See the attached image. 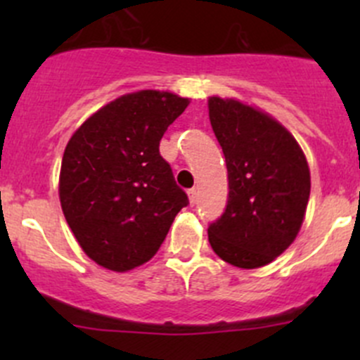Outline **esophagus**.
<instances>
[{"mask_svg":"<svg viewBox=\"0 0 360 360\" xmlns=\"http://www.w3.org/2000/svg\"><path fill=\"white\" fill-rule=\"evenodd\" d=\"M188 198H190L191 205H195V203H197V190H195V188L188 190Z\"/></svg>","mask_w":360,"mask_h":360,"instance_id":"obj_1","label":"esophagus"}]
</instances>
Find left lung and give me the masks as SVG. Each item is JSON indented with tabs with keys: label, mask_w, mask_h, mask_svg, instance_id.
Instances as JSON below:
<instances>
[{
	"label": "left lung",
	"mask_w": 360,
	"mask_h": 360,
	"mask_svg": "<svg viewBox=\"0 0 360 360\" xmlns=\"http://www.w3.org/2000/svg\"><path fill=\"white\" fill-rule=\"evenodd\" d=\"M209 118L228 169V203L209 224L214 252L238 268H259L296 238L310 198L300 144L266 112L209 97Z\"/></svg>",
	"instance_id": "1"
}]
</instances>
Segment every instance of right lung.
<instances>
[{
	"label": "right lung",
	"mask_w": 360,
	"mask_h": 360,
	"mask_svg": "<svg viewBox=\"0 0 360 360\" xmlns=\"http://www.w3.org/2000/svg\"><path fill=\"white\" fill-rule=\"evenodd\" d=\"M190 99L139 90L111 101L64 150L59 198L86 256L112 271L150 261L188 195L160 155V141Z\"/></svg>",
	"instance_id": "1"
}]
</instances>
